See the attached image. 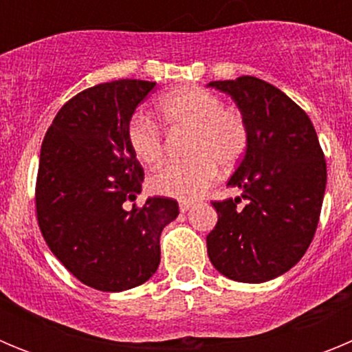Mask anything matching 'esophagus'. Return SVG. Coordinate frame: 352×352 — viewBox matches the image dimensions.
Listing matches in <instances>:
<instances>
[{"instance_id":"obj_1","label":"esophagus","mask_w":352,"mask_h":352,"mask_svg":"<svg viewBox=\"0 0 352 352\" xmlns=\"http://www.w3.org/2000/svg\"><path fill=\"white\" fill-rule=\"evenodd\" d=\"M190 208H194V203H190V201H182V203H179V211H182V213H186Z\"/></svg>"}]
</instances>
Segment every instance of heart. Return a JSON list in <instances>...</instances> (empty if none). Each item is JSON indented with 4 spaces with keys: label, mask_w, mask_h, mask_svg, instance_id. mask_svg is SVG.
Listing matches in <instances>:
<instances>
[{
    "label": "heart",
    "mask_w": 352,
    "mask_h": 352,
    "mask_svg": "<svg viewBox=\"0 0 352 352\" xmlns=\"http://www.w3.org/2000/svg\"><path fill=\"white\" fill-rule=\"evenodd\" d=\"M158 113L169 129L190 130L186 139L188 160L174 162L151 176L155 194L192 201L214 182L219 166L231 169L245 157L250 142L247 120L234 109L223 107L219 95L203 88H183L158 100ZM133 155L146 166L164 158L166 141L160 126L144 113H133L126 125Z\"/></svg>",
    "instance_id": "heart-1"
}]
</instances>
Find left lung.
<instances>
[{"instance_id":"obj_1","label":"left lung","mask_w":352,"mask_h":352,"mask_svg":"<svg viewBox=\"0 0 352 352\" xmlns=\"http://www.w3.org/2000/svg\"><path fill=\"white\" fill-rule=\"evenodd\" d=\"M247 120L250 142L227 185L241 199L213 201L219 222L208 256L222 275L261 284L291 270L316 234L326 188V160L312 121L285 93L257 77L213 80Z\"/></svg>"}]
</instances>
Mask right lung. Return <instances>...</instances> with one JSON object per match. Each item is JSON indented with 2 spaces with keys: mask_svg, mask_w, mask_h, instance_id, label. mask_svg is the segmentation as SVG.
I'll list each match as a JSON object with an SVG mask.
<instances>
[{
  "mask_svg": "<svg viewBox=\"0 0 352 352\" xmlns=\"http://www.w3.org/2000/svg\"><path fill=\"white\" fill-rule=\"evenodd\" d=\"M155 82L120 79L77 93L43 138L36 219L45 243L77 280L104 292L144 284L160 264L162 229L178 217L174 199L141 194L144 170L126 125Z\"/></svg>",
  "mask_w": 352,
  "mask_h": 352,
  "instance_id": "1",
  "label": "right lung"
}]
</instances>
